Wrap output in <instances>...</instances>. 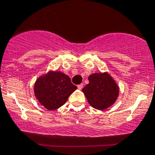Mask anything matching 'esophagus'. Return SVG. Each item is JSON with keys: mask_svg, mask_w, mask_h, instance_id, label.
<instances>
[{"mask_svg": "<svg viewBox=\"0 0 155 155\" xmlns=\"http://www.w3.org/2000/svg\"><path fill=\"white\" fill-rule=\"evenodd\" d=\"M77 87H78V89H79V90L82 89V88H83V84H79V85H78Z\"/></svg>", "mask_w": 155, "mask_h": 155, "instance_id": "34e87169", "label": "esophagus"}]
</instances>
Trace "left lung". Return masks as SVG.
Returning <instances> with one entry per match:
<instances>
[{"instance_id": "1", "label": "left lung", "mask_w": 155, "mask_h": 155, "mask_svg": "<svg viewBox=\"0 0 155 155\" xmlns=\"http://www.w3.org/2000/svg\"><path fill=\"white\" fill-rule=\"evenodd\" d=\"M88 79L89 83L82 89V91L92 107L104 110L115 103L119 87L108 72L92 74Z\"/></svg>"}]
</instances>
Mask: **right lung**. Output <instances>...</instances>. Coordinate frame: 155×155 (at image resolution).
<instances>
[{"label":"right lung","mask_w":155,"mask_h":155,"mask_svg":"<svg viewBox=\"0 0 155 155\" xmlns=\"http://www.w3.org/2000/svg\"><path fill=\"white\" fill-rule=\"evenodd\" d=\"M76 88L68 75L61 71H49L36 79L34 91L39 103L51 111L63 106Z\"/></svg>","instance_id":"1"}]
</instances>
